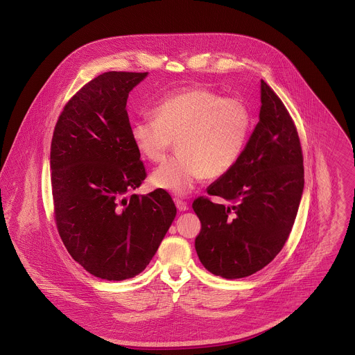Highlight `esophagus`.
I'll return each instance as SVG.
<instances>
[{
	"label": "esophagus",
	"instance_id": "34e87169",
	"mask_svg": "<svg viewBox=\"0 0 355 355\" xmlns=\"http://www.w3.org/2000/svg\"><path fill=\"white\" fill-rule=\"evenodd\" d=\"M175 203H176V207H178V210H179V211H186V210H189V205L184 202V201H182V200H176Z\"/></svg>",
	"mask_w": 355,
	"mask_h": 355
}]
</instances>
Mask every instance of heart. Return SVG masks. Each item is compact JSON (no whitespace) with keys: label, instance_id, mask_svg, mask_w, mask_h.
Returning a JSON list of instances; mask_svg holds the SVG:
<instances>
[{"label":"heart","instance_id":"b5f03b06","mask_svg":"<svg viewBox=\"0 0 355 355\" xmlns=\"http://www.w3.org/2000/svg\"><path fill=\"white\" fill-rule=\"evenodd\" d=\"M154 119H138L131 139L146 159L159 162L178 142L179 155L152 175L153 186L175 196L190 194L205 176L227 173L243 152L252 116L241 98L194 87L168 96L153 110Z\"/></svg>","mask_w":355,"mask_h":355}]
</instances>
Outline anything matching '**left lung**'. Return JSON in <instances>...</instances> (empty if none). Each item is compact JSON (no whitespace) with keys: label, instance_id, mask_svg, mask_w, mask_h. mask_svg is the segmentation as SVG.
<instances>
[{"label":"left lung","instance_id":"left-lung-1","mask_svg":"<svg viewBox=\"0 0 355 355\" xmlns=\"http://www.w3.org/2000/svg\"><path fill=\"white\" fill-rule=\"evenodd\" d=\"M304 155L284 103L261 80L259 121L236 164L207 187L193 209L202 228L196 250L203 266L224 279L250 276L283 249L304 193Z\"/></svg>","mask_w":355,"mask_h":355}]
</instances>
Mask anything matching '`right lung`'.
<instances>
[{
    "mask_svg": "<svg viewBox=\"0 0 355 355\" xmlns=\"http://www.w3.org/2000/svg\"><path fill=\"white\" fill-rule=\"evenodd\" d=\"M148 72H105L65 105L51 148L58 234L71 257L109 282L139 275L169 230L176 206L164 190L131 194L146 178L131 139L130 92Z\"/></svg>",
    "mask_w": 355,
    "mask_h": 355,
    "instance_id": "add662e5",
    "label": "right lung"
}]
</instances>
